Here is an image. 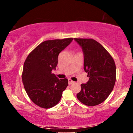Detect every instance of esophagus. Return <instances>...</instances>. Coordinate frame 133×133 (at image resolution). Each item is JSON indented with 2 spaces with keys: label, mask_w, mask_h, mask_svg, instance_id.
I'll use <instances>...</instances> for the list:
<instances>
[{
  "label": "esophagus",
  "mask_w": 133,
  "mask_h": 133,
  "mask_svg": "<svg viewBox=\"0 0 133 133\" xmlns=\"http://www.w3.org/2000/svg\"><path fill=\"white\" fill-rule=\"evenodd\" d=\"M74 83V81H72L71 79H68V83H69V85L72 84V83Z\"/></svg>",
  "instance_id": "1"
}]
</instances>
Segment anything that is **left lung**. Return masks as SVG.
<instances>
[{"label": "left lung", "instance_id": "obj_1", "mask_svg": "<svg viewBox=\"0 0 133 133\" xmlns=\"http://www.w3.org/2000/svg\"><path fill=\"white\" fill-rule=\"evenodd\" d=\"M82 48L84 70L89 81L81 84L79 101L87 106H96L107 99L113 90L116 68L113 58L101 43L92 39L74 38Z\"/></svg>", "mask_w": 133, "mask_h": 133}]
</instances>
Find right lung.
Segmentation results:
<instances>
[{
    "label": "right lung",
    "instance_id": "right-lung-1",
    "mask_svg": "<svg viewBox=\"0 0 133 133\" xmlns=\"http://www.w3.org/2000/svg\"><path fill=\"white\" fill-rule=\"evenodd\" d=\"M72 39L43 42L25 60L22 74L23 86L32 102L41 108L48 109L57 105L68 86V79H59L51 71L57 66L59 53Z\"/></svg>",
    "mask_w": 133,
    "mask_h": 133
}]
</instances>
